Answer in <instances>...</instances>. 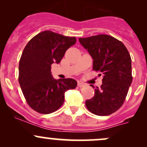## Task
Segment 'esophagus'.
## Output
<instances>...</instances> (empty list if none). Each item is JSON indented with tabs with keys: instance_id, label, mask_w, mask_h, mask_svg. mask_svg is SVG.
<instances>
[{
	"instance_id": "1",
	"label": "esophagus",
	"mask_w": 147,
	"mask_h": 147,
	"mask_svg": "<svg viewBox=\"0 0 147 147\" xmlns=\"http://www.w3.org/2000/svg\"><path fill=\"white\" fill-rule=\"evenodd\" d=\"M78 86L79 87H83L84 86V83H82V82H78Z\"/></svg>"
}]
</instances>
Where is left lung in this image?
<instances>
[{"instance_id": "left-lung-1", "label": "left lung", "mask_w": 147, "mask_h": 147, "mask_svg": "<svg viewBox=\"0 0 147 147\" xmlns=\"http://www.w3.org/2000/svg\"><path fill=\"white\" fill-rule=\"evenodd\" d=\"M79 42L92 58L93 69L103 77L101 87L91 84L94 95L86 100V107L96 115H111L123 105L132 82L129 53L122 42L108 35L80 38Z\"/></svg>"}]
</instances>
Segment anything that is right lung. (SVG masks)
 <instances>
[{"label":"right lung","instance_id":"1","mask_svg":"<svg viewBox=\"0 0 147 147\" xmlns=\"http://www.w3.org/2000/svg\"><path fill=\"white\" fill-rule=\"evenodd\" d=\"M75 42V37L45 30L33 37L23 50L19 84L28 104L36 112L50 114L57 110L65 101V92L77 87L75 80H56L51 73V65L60 63L66 50Z\"/></svg>","mask_w":147,"mask_h":147}]
</instances>
